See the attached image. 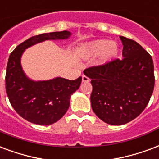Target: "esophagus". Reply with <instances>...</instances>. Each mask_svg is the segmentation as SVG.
Masks as SVG:
<instances>
[{
	"mask_svg": "<svg viewBox=\"0 0 159 159\" xmlns=\"http://www.w3.org/2000/svg\"><path fill=\"white\" fill-rule=\"evenodd\" d=\"M82 81H83V83H88V82H89L90 81V79H89L88 76H82Z\"/></svg>",
	"mask_w": 159,
	"mask_h": 159,
	"instance_id": "esophagus-1",
	"label": "esophagus"
}]
</instances>
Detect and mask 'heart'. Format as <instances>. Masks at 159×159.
Wrapping results in <instances>:
<instances>
[{"label": "heart", "instance_id": "heart-1", "mask_svg": "<svg viewBox=\"0 0 159 159\" xmlns=\"http://www.w3.org/2000/svg\"><path fill=\"white\" fill-rule=\"evenodd\" d=\"M119 53L118 43L116 41L96 39L83 44L80 48V54L84 58H93L98 55V62L104 64L116 58Z\"/></svg>", "mask_w": 159, "mask_h": 159}]
</instances>
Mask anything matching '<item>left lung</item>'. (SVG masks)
<instances>
[{"label":"left lung","mask_w":159,"mask_h":159,"mask_svg":"<svg viewBox=\"0 0 159 159\" xmlns=\"http://www.w3.org/2000/svg\"><path fill=\"white\" fill-rule=\"evenodd\" d=\"M122 59L86 69L93 86L92 109L107 124L120 125L144 110L154 89L152 56L136 41L120 36Z\"/></svg>","instance_id":"8db88e82"}]
</instances>
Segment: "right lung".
Segmentation results:
<instances>
[{
	"label": "right lung",
	"instance_id": "add662e5",
	"mask_svg": "<svg viewBox=\"0 0 159 159\" xmlns=\"http://www.w3.org/2000/svg\"><path fill=\"white\" fill-rule=\"evenodd\" d=\"M71 36L69 31L53 32L29 38L11 53L7 66L6 91L11 106L26 120L41 125L58 121L70 106V96L79 89L82 77L68 80L61 76L34 81L23 70L21 58L29 47L45 40H63Z\"/></svg>",
	"mask_w": 159,
	"mask_h": 159
}]
</instances>
